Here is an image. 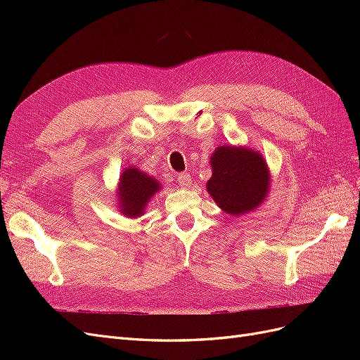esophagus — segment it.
<instances>
[{
	"label": "esophagus",
	"mask_w": 360,
	"mask_h": 360,
	"mask_svg": "<svg viewBox=\"0 0 360 360\" xmlns=\"http://www.w3.org/2000/svg\"><path fill=\"white\" fill-rule=\"evenodd\" d=\"M177 183H179V186H180L181 189H188V188L191 186V176H189V174H186V172L179 174Z\"/></svg>",
	"instance_id": "34e87169"
}]
</instances>
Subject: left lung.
<instances>
[{"mask_svg": "<svg viewBox=\"0 0 360 360\" xmlns=\"http://www.w3.org/2000/svg\"><path fill=\"white\" fill-rule=\"evenodd\" d=\"M212 177L205 189L219 209L231 216L257 210L270 192L271 176L258 150L219 146L210 158Z\"/></svg>", "mask_w": 360, "mask_h": 360, "instance_id": "obj_1", "label": "left lung"}]
</instances>
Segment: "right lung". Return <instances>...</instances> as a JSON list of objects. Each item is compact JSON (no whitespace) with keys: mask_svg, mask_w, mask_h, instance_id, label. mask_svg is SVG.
<instances>
[{"mask_svg":"<svg viewBox=\"0 0 360 360\" xmlns=\"http://www.w3.org/2000/svg\"><path fill=\"white\" fill-rule=\"evenodd\" d=\"M162 184L150 174L132 165L122 171L117 181L115 201L117 209L126 217H136L146 213L150 200L160 191Z\"/></svg>","mask_w":360,"mask_h":360,"instance_id":"1","label":"right lung"}]
</instances>
